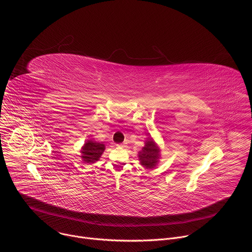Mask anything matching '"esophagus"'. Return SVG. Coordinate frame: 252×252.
Returning <instances> with one entry per match:
<instances>
[{
	"label": "esophagus",
	"mask_w": 252,
	"mask_h": 252,
	"mask_svg": "<svg viewBox=\"0 0 252 252\" xmlns=\"http://www.w3.org/2000/svg\"><path fill=\"white\" fill-rule=\"evenodd\" d=\"M118 147H120V148H125L126 145H125V143H120V145H118Z\"/></svg>",
	"instance_id": "obj_1"
}]
</instances>
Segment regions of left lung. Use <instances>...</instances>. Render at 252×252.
<instances>
[{"label": "left lung", "mask_w": 252, "mask_h": 252, "mask_svg": "<svg viewBox=\"0 0 252 252\" xmlns=\"http://www.w3.org/2000/svg\"><path fill=\"white\" fill-rule=\"evenodd\" d=\"M138 158L140 163L147 168H153L158 163L159 158V150L152 138L146 141V146L142 148L141 152H139Z\"/></svg>", "instance_id": "8db88e82"}]
</instances>
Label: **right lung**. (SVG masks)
Instances as JSON below:
<instances>
[{"label": "right lung", "instance_id": "obj_1", "mask_svg": "<svg viewBox=\"0 0 252 252\" xmlns=\"http://www.w3.org/2000/svg\"><path fill=\"white\" fill-rule=\"evenodd\" d=\"M104 151V145L96 141L88 140V142L85 143L83 148V159L85 162H94L95 160H98L100 156L102 155Z\"/></svg>", "mask_w": 252, "mask_h": 252}]
</instances>
